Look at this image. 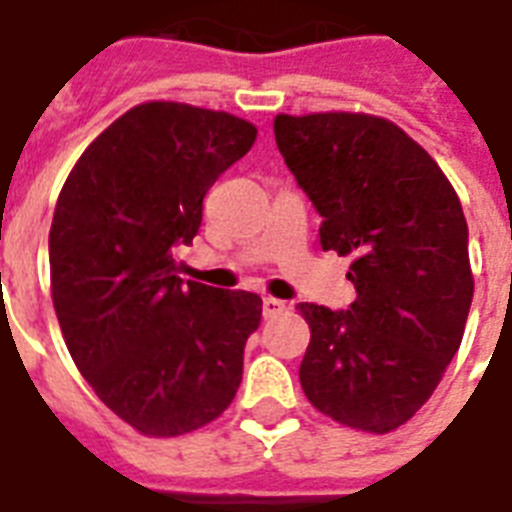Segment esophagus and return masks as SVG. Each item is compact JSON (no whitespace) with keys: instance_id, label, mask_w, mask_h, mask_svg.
I'll return each instance as SVG.
<instances>
[{"instance_id":"obj_1","label":"esophagus","mask_w":512,"mask_h":512,"mask_svg":"<svg viewBox=\"0 0 512 512\" xmlns=\"http://www.w3.org/2000/svg\"><path fill=\"white\" fill-rule=\"evenodd\" d=\"M285 310H288V307H285V301H280V299H272V296H267V299L261 301V312H264V318L267 320L280 318Z\"/></svg>"}]
</instances>
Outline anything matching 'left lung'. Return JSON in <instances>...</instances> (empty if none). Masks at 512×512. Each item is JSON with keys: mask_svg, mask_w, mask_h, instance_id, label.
Returning a JSON list of instances; mask_svg holds the SVG:
<instances>
[{"mask_svg": "<svg viewBox=\"0 0 512 512\" xmlns=\"http://www.w3.org/2000/svg\"><path fill=\"white\" fill-rule=\"evenodd\" d=\"M285 165L323 216V251L352 256L347 312L301 301L304 395L339 425L392 433L425 406L473 301L467 221L438 162L395 122L360 112L277 114Z\"/></svg>", "mask_w": 512, "mask_h": 512, "instance_id": "1", "label": "left lung"}]
</instances>
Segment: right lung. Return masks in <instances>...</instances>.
Returning <instances> with one entry per match:
<instances>
[{
    "label": "right lung",
    "instance_id": "right-lung-1",
    "mask_svg": "<svg viewBox=\"0 0 512 512\" xmlns=\"http://www.w3.org/2000/svg\"><path fill=\"white\" fill-rule=\"evenodd\" d=\"M256 141L235 114L146 101L87 146L55 202L50 288L63 339L95 395L149 438L224 414L261 299L181 280L202 197Z\"/></svg>",
    "mask_w": 512,
    "mask_h": 512
}]
</instances>
